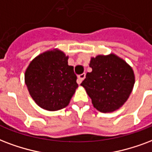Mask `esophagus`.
<instances>
[{"label":"esophagus","instance_id":"1","mask_svg":"<svg viewBox=\"0 0 152 152\" xmlns=\"http://www.w3.org/2000/svg\"><path fill=\"white\" fill-rule=\"evenodd\" d=\"M85 78V73H82L80 75H79L78 76V79H77V83L79 84H81V82L84 80V79Z\"/></svg>","mask_w":152,"mask_h":152}]
</instances>
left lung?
<instances>
[{
	"label": "left lung",
	"instance_id": "left-lung-1",
	"mask_svg": "<svg viewBox=\"0 0 152 152\" xmlns=\"http://www.w3.org/2000/svg\"><path fill=\"white\" fill-rule=\"evenodd\" d=\"M91 72L81 83L95 108L101 112L119 109L127 101L135 84L132 68L115 54L91 57Z\"/></svg>",
	"mask_w": 152,
	"mask_h": 152
}]
</instances>
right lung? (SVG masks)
<instances>
[{
    "label": "right lung",
    "instance_id": "1",
    "mask_svg": "<svg viewBox=\"0 0 152 152\" xmlns=\"http://www.w3.org/2000/svg\"><path fill=\"white\" fill-rule=\"evenodd\" d=\"M68 56L58 50L47 51L34 58L26 69L25 81L38 106L48 111L67 107L78 88Z\"/></svg>",
    "mask_w": 152,
    "mask_h": 152
}]
</instances>
